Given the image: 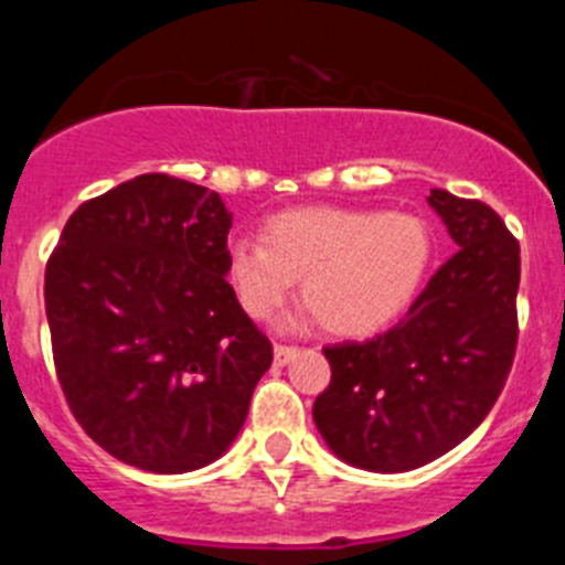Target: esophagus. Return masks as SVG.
Listing matches in <instances>:
<instances>
[{
  "label": "esophagus",
  "instance_id": "34e87169",
  "mask_svg": "<svg viewBox=\"0 0 565 565\" xmlns=\"http://www.w3.org/2000/svg\"><path fill=\"white\" fill-rule=\"evenodd\" d=\"M294 356H297V348H294V344H274V362L277 364H288Z\"/></svg>",
  "mask_w": 565,
  "mask_h": 565
}]
</instances>
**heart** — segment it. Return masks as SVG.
<instances>
[{"label":"heart","instance_id":"b5f03b06","mask_svg":"<svg viewBox=\"0 0 565 565\" xmlns=\"http://www.w3.org/2000/svg\"><path fill=\"white\" fill-rule=\"evenodd\" d=\"M430 263V226L416 214L308 206L274 214L263 239H232L226 279L243 311L266 322L302 277V299L328 331L367 337L411 306Z\"/></svg>","mask_w":565,"mask_h":565}]
</instances>
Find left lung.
Here are the masks:
<instances>
[{
    "label": "left lung",
    "instance_id": "obj_1",
    "mask_svg": "<svg viewBox=\"0 0 565 565\" xmlns=\"http://www.w3.org/2000/svg\"><path fill=\"white\" fill-rule=\"evenodd\" d=\"M427 203L458 252L391 331L326 348L331 384L313 402L328 447L371 472L450 452L492 411L515 359L518 239L487 203L444 189Z\"/></svg>",
    "mask_w": 565,
    "mask_h": 565
}]
</instances>
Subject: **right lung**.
<instances>
[{"label":"right lung","instance_id":"right-lung-1","mask_svg":"<svg viewBox=\"0 0 565 565\" xmlns=\"http://www.w3.org/2000/svg\"><path fill=\"white\" fill-rule=\"evenodd\" d=\"M232 212L172 174H138L70 214L44 271L64 398L98 447L192 472L232 447L271 342L226 282Z\"/></svg>","mask_w":565,"mask_h":565}]
</instances>
